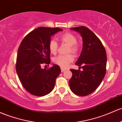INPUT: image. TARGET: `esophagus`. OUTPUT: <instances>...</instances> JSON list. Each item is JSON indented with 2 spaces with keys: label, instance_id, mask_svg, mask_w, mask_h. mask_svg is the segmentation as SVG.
Wrapping results in <instances>:
<instances>
[{
  "label": "esophagus",
  "instance_id": "34e87169",
  "mask_svg": "<svg viewBox=\"0 0 122 122\" xmlns=\"http://www.w3.org/2000/svg\"><path fill=\"white\" fill-rule=\"evenodd\" d=\"M66 70V69H65V68H62V67L61 68V72H65Z\"/></svg>",
  "mask_w": 122,
  "mask_h": 122
}]
</instances>
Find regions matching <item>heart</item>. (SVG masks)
I'll use <instances>...</instances> for the list:
<instances>
[{
    "mask_svg": "<svg viewBox=\"0 0 122 122\" xmlns=\"http://www.w3.org/2000/svg\"><path fill=\"white\" fill-rule=\"evenodd\" d=\"M59 41L62 43L68 45V53H72L77 54L79 51L80 47L77 43V37L71 33L66 32L60 35L58 37ZM58 43L54 40L52 39L49 41V49L51 54H56L58 50ZM74 60L73 55L69 54L67 55H60L53 58V62L62 68H66L71 62Z\"/></svg>",
    "mask_w": 122,
    "mask_h": 122,
    "instance_id": "b5f03b06",
    "label": "heart"
}]
</instances>
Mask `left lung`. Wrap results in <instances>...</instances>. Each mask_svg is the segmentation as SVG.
Instances as JSON below:
<instances>
[{
	"instance_id": "obj_1",
	"label": "left lung",
	"mask_w": 122,
	"mask_h": 122,
	"mask_svg": "<svg viewBox=\"0 0 122 122\" xmlns=\"http://www.w3.org/2000/svg\"><path fill=\"white\" fill-rule=\"evenodd\" d=\"M78 32L83 39V49L75 64L79 69H70L72 76L69 81L75 94L86 96L92 93L101 84L106 73L107 54L99 38L84 26L71 28ZM81 67L83 71L80 70Z\"/></svg>"
}]
</instances>
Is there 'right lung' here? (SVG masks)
Masks as SVG:
<instances>
[{"instance_id":"add662e5","label":"right lung","mask_w":122,"mask_h":122,"mask_svg":"<svg viewBox=\"0 0 122 122\" xmlns=\"http://www.w3.org/2000/svg\"><path fill=\"white\" fill-rule=\"evenodd\" d=\"M62 29L39 27L23 39L17 52L15 68L21 84L33 96H44L53 90L56 79L61 73L58 65L41 69L50 63L49 43L51 36Z\"/></svg>"}]
</instances>
